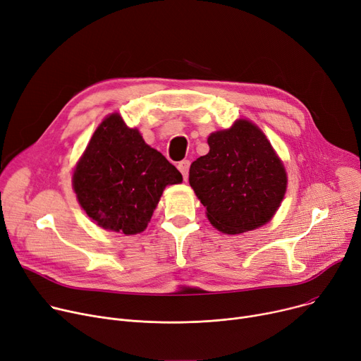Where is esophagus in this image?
Returning <instances> with one entry per match:
<instances>
[{"instance_id":"obj_1","label":"esophagus","mask_w":361,"mask_h":361,"mask_svg":"<svg viewBox=\"0 0 361 361\" xmlns=\"http://www.w3.org/2000/svg\"><path fill=\"white\" fill-rule=\"evenodd\" d=\"M177 166H178L180 173L183 174L184 180H187V177H188V170H190V161H188V159H183L181 162H178Z\"/></svg>"}]
</instances>
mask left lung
I'll return each mask as SVG.
<instances>
[{
    "label": "left lung",
    "mask_w": 361,
    "mask_h": 361,
    "mask_svg": "<svg viewBox=\"0 0 361 361\" xmlns=\"http://www.w3.org/2000/svg\"><path fill=\"white\" fill-rule=\"evenodd\" d=\"M210 151L190 165V185L210 224L241 233L267 224L283 200L287 177L270 142L248 120L212 133Z\"/></svg>",
    "instance_id": "obj_1"
}]
</instances>
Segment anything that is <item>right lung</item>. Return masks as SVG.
<instances>
[{
    "label": "right lung",
    "instance_id": "1",
    "mask_svg": "<svg viewBox=\"0 0 361 361\" xmlns=\"http://www.w3.org/2000/svg\"><path fill=\"white\" fill-rule=\"evenodd\" d=\"M181 181L177 168L118 114L94 132L74 173L85 213L102 228L126 235L145 229L165 185Z\"/></svg>",
    "mask_w": 361,
    "mask_h": 361
}]
</instances>
